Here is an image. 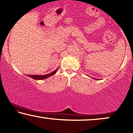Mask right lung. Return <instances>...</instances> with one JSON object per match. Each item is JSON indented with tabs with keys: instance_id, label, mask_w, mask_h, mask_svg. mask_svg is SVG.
I'll return each mask as SVG.
<instances>
[{
	"instance_id": "add662e5",
	"label": "right lung",
	"mask_w": 133,
	"mask_h": 133,
	"mask_svg": "<svg viewBox=\"0 0 133 133\" xmlns=\"http://www.w3.org/2000/svg\"><path fill=\"white\" fill-rule=\"evenodd\" d=\"M58 68H57L56 70H54L53 72H51V73L48 74L42 75H27V76L31 77V78L34 79V80H43V79H46L47 78H48V77H50V76H52V75L55 74L56 71L58 70Z\"/></svg>"
}]
</instances>
